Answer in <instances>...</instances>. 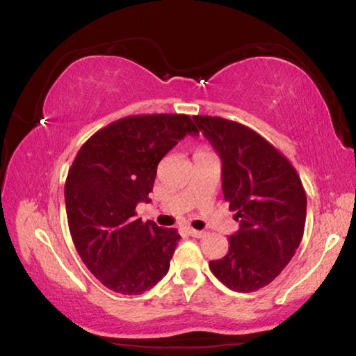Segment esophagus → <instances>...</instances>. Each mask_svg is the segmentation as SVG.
Instances as JSON below:
<instances>
[{
	"label": "esophagus",
	"mask_w": 356,
	"mask_h": 356,
	"mask_svg": "<svg viewBox=\"0 0 356 356\" xmlns=\"http://www.w3.org/2000/svg\"><path fill=\"white\" fill-rule=\"evenodd\" d=\"M188 233L192 236V238H203V236L204 234H207V233H204V232H198V229H195V228H188Z\"/></svg>",
	"instance_id": "esophagus-1"
}]
</instances>
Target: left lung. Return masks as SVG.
<instances>
[{
    "label": "left lung",
    "instance_id": "1",
    "mask_svg": "<svg viewBox=\"0 0 356 356\" xmlns=\"http://www.w3.org/2000/svg\"><path fill=\"white\" fill-rule=\"evenodd\" d=\"M198 129L222 159V189L238 233L228 252L209 261L216 278L236 292L273 282L303 238L307 194L294 165L257 131L222 117L195 115Z\"/></svg>",
    "mask_w": 356,
    "mask_h": 356
}]
</instances>
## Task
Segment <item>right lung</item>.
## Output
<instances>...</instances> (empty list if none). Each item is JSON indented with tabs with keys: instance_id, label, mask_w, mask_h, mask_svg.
I'll use <instances>...</instances> for the list:
<instances>
[{
	"instance_id": "obj_1",
	"label": "right lung",
	"mask_w": 356,
	"mask_h": 356,
	"mask_svg": "<svg viewBox=\"0 0 356 356\" xmlns=\"http://www.w3.org/2000/svg\"><path fill=\"white\" fill-rule=\"evenodd\" d=\"M198 129L186 114L129 115L87 139L65 179L73 244L106 288L137 296L161 282L181 236L136 217L148 203L159 161Z\"/></svg>"
}]
</instances>
